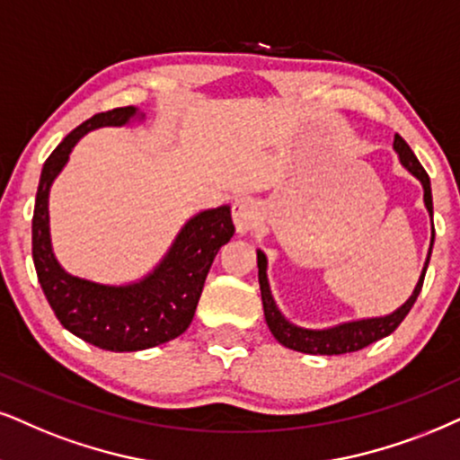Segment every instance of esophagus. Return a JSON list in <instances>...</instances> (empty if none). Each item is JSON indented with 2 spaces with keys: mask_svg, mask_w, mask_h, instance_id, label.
<instances>
[{
  "mask_svg": "<svg viewBox=\"0 0 460 460\" xmlns=\"http://www.w3.org/2000/svg\"><path fill=\"white\" fill-rule=\"evenodd\" d=\"M231 217H234L237 234L242 235L248 234V231H252L254 225H257V218H259L257 203L250 199V197H240V199H235L234 208H231Z\"/></svg>",
  "mask_w": 460,
  "mask_h": 460,
  "instance_id": "obj_1",
  "label": "esophagus"
}]
</instances>
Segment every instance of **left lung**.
<instances>
[{
  "label": "left lung",
  "mask_w": 460,
  "mask_h": 460,
  "mask_svg": "<svg viewBox=\"0 0 460 460\" xmlns=\"http://www.w3.org/2000/svg\"><path fill=\"white\" fill-rule=\"evenodd\" d=\"M393 146L399 153L401 163H403V165L408 167V170L422 182L424 206H427V210L433 218V195H431V180H429V173L424 172L420 161L416 159V155L411 153L408 142H405L399 133L394 136ZM433 235H435V231H433ZM431 248H433V237H431ZM429 259H431V250H429L427 265H424L420 280H418V284H416L414 295H411V297L405 301V304L401 305L397 312L388 314V316H382V318H367V321L346 323V324H340V327H333V329L312 331V329H301V327H295V324H290L287 318L282 316L280 310H278L276 304H273L270 284H267V273H265L267 259L261 250H257L261 299H263V312H265L267 327H270L273 337H276L282 346L290 348V350L305 352V354H327V357H331V354L357 352V350H360V348L374 344V341L382 340V337L391 335L393 331L397 329L401 323H403V318L408 316L411 305L416 304L418 295H420L424 273H427V267H429Z\"/></svg>",
  "instance_id": "obj_1"
}]
</instances>
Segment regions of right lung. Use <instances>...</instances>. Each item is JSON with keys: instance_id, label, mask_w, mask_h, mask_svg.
<instances>
[{"instance_id": "add662e5", "label": "right lung", "mask_w": 460, "mask_h": 460, "mask_svg": "<svg viewBox=\"0 0 460 460\" xmlns=\"http://www.w3.org/2000/svg\"><path fill=\"white\" fill-rule=\"evenodd\" d=\"M136 108L100 112L75 127L52 150L42 167L33 208L31 252L40 287L69 333L110 352H136L182 335L193 321L203 282L218 250L235 234L226 206L190 218L161 265L129 287H106L69 276L57 263L49 235V190L63 170L74 144L97 127H120Z\"/></svg>"}]
</instances>
